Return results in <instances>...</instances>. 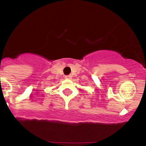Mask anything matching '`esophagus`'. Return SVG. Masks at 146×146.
<instances>
[{
  "label": "esophagus",
  "mask_w": 146,
  "mask_h": 146,
  "mask_svg": "<svg viewBox=\"0 0 146 146\" xmlns=\"http://www.w3.org/2000/svg\"><path fill=\"white\" fill-rule=\"evenodd\" d=\"M71 75H66V76H65V79H71Z\"/></svg>",
  "instance_id": "obj_1"
}]
</instances>
